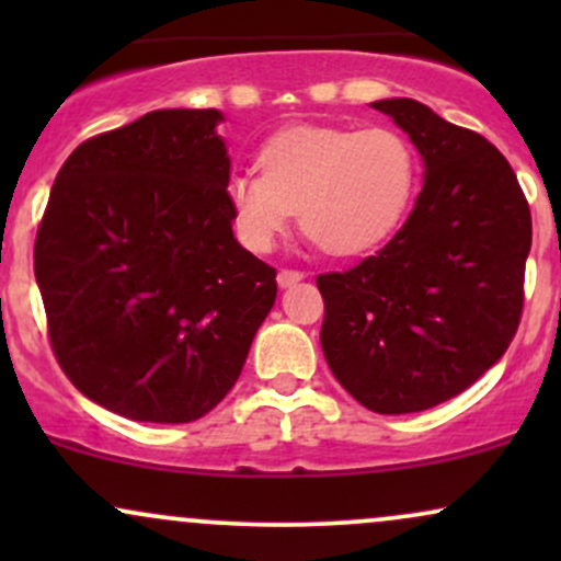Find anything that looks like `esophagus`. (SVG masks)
I'll use <instances>...</instances> for the list:
<instances>
[{"label":"esophagus","instance_id":"obj_1","mask_svg":"<svg viewBox=\"0 0 561 561\" xmlns=\"http://www.w3.org/2000/svg\"><path fill=\"white\" fill-rule=\"evenodd\" d=\"M302 279H306V274L293 272V268H282V272L276 274V282H279V287H282V289H287V287L298 285V282H302Z\"/></svg>","mask_w":561,"mask_h":561}]
</instances>
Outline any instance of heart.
<instances>
[{
	"label": "heart",
	"instance_id": "1",
	"mask_svg": "<svg viewBox=\"0 0 561 561\" xmlns=\"http://www.w3.org/2000/svg\"><path fill=\"white\" fill-rule=\"evenodd\" d=\"M261 173L234 171L224 197L250 250L274 248L298 214L302 234L330 255H362L401 227L420 160L388 126H298L263 145Z\"/></svg>",
	"mask_w": 561,
	"mask_h": 561
}]
</instances>
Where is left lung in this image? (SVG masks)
<instances>
[{
  "label": "left lung",
  "mask_w": 561,
  "mask_h": 561,
  "mask_svg": "<svg viewBox=\"0 0 561 561\" xmlns=\"http://www.w3.org/2000/svg\"><path fill=\"white\" fill-rule=\"evenodd\" d=\"M420 152L424 176L398 234L343 274H321V351L377 414H414L465 392L523 317L533 224L506 158L409 96L377 100Z\"/></svg>",
  "instance_id": "obj_1"
}]
</instances>
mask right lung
<instances>
[{"mask_svg": "<svg viewBox=\"0 0 561 561\" xmlns=\"http://www.w3.org/2000/svg\"><path fill=\"white\" fill-rule=\"evenodd\" d=\"M221 111H152L70 152L36 234L49 340L70 382L134 422L182 424L234 388L276 300L237 242Z\"/></svg>", "mask_w": 561, "mask_h": 561, "instance_id": "1", "label": "right lung"}]
</instances>
